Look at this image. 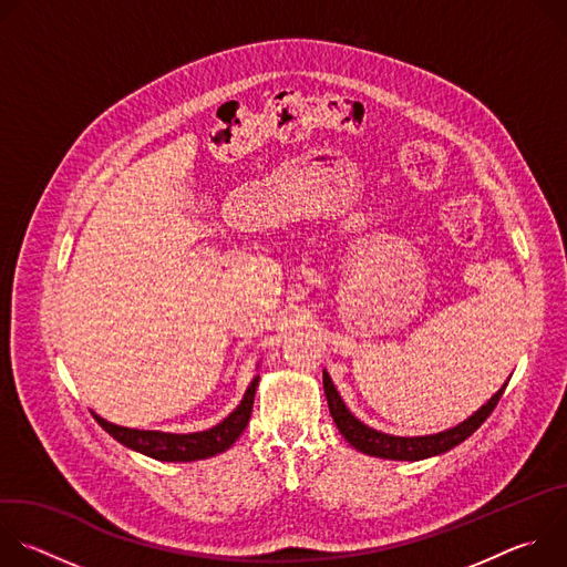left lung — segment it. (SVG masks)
Returning a JSON list of instances; mask_svg holds the SVG:
<instances>
[{"mask_svg":"<svg viewBox=\"0 0 567 567\" xmlns=\"http://www.w3.org/2000/svg\"><path fill=\"white\" fill-rule=\"evenodd\" d=\"M322 388H326L328 406H330V413L334 417V424L339 426L343 437L357 451H363V453L377 455V457H385V460H424V457H431V455L446 453L449 449H453V446L462 444L466 437H471L484 424V420H487L494 413L507 383L466 422H462L455 429H449L444 433L424 435V437H394V435H385V433H379L374 429H368L365 424H361L346 409V403H343L341 394L337 392L328 372H322Z\"/></svg>","mask_w":567,"mask_h":567,"instance_id":"obj_1","label":"left lung"}]
</instances>
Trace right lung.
I'll return each instance as SVG.
<instances>
[{
  "label": "right lung",
  "instance_id": "add662e5",
  "mask_svg": "<svg viewBox=\"0 0 567 567\" xmlns=\"http://www.w3.org/2000/svg\"><path fill=\"white\" fill-rule=\"evenodd\" d=\"M260 377H254L251 385L245 392V399H241L239 406L217 426L202 431V433H188V435H175V433H158V431H136V429H125L105 422L103 417L94 415L96 422L121 444L127 449H134L143 455H150L154 460H164V462H193V460H204L213 457L228 446L241 435V431L247 429L251 411H254V396L258 388Z\"/></svg>",
  "mask_w": 567,
  "mask_h": 567
}]
</instances>
